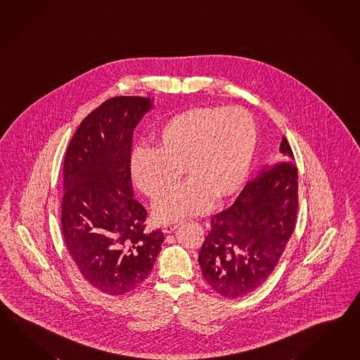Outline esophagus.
<instances>
[{
    "label": "esophagus",
    "mask_w": 360,
    "mask_h": 360,
    "mask_svg": "<svg viewBox=\"0 0 360 360\" xmlns=\"http://www.w3.org/2000/svg\"><path fill=\"white\" fill-rule=\"evenodd\" d=\"M176 229H178V224H167L162 226V232H164V233H170V232L174 231Z\"/></svg>",
    "instance_id": "esophagus-1"
}]
</instances>
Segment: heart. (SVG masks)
<instances>
[{
    "label": "heart",
    "instance_id": "1",
    "mask_svg": "<svg viewBox=\"0 0 360 360\" xmlns=\"http://www.w3.org/2000/svg\"><path fill=\"white\" fill-rule=\"evenodd\" d=\"M258 143L256 121L241 107H199L181 112L156 134L155 148H136L130 170L151 199L169 189L186 168L191 181L161 197L158 221L176 224L200 216L214 200L233 196L245 184Z\"/></svg>",
    "mask_w": 360,
    "mask_h": 360
}]
</instances>
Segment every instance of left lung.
<instances>
[{
    "mask_svg": "<svg viewBox=\"0 0 360 360\" xmlns=\"http://www.w3.org/2000/svg\"><path fill=\"white\" fill-rule=\"evenodd\" d=\"M280 152L284 160L266 164L231 207L212 218L199 264L205 281L221 296L238 298L259 287L293 233L298 173L285 136Z\"/></svg>",
    "mask_w": 360,
    "mask_h": 360,
    "instance_id": "1",
    "label": "left lung"
}]
</instances>
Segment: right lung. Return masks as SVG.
Here are the masks:
<instances>
[{
  "instance_id": "1",
  "label": "right lung",
  "mask_w": 360,
  "mask_h": 360,
  "mask_svg": "<svg viewBox=\"0 0 360 360\" xmlns=\"http://www.w3.org/2000/svg\"><path fill=\"white\" fill-rule=\"evenodd\" d=\"M153 105L143 96L108 99L82 120L64 158L65 245L82 278L111 296L147 279L165 239L144 231L147 210L130 173L134 129Z\"/></svg>"
}]
</instances>
